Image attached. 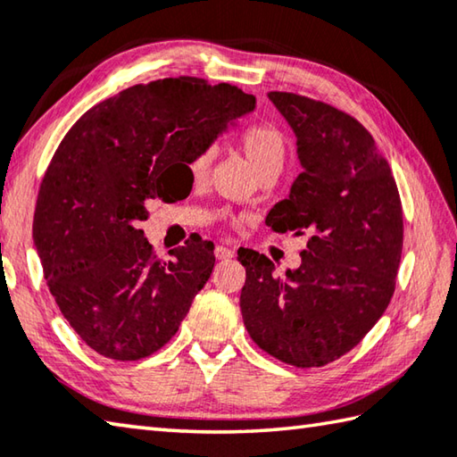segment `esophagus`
<instances>
[{
    "mask_svg": "<svg viewBox=\"0 0 457 457\" xmlns=\"http://www.w3.org/2000/svg\"><path fill=\"white\" fill-rule=\"evenodd\" d=\"M213 253H216V257L221 259V262H228V259L234 257V252H231V249L226 247V245H218L216 252H213Z\"/></svg>",
    "mask_w": 457,
    "mask_h": 457,
    "instance_id": "34e87169",
    "label": "esophagus"
}]
</instances>
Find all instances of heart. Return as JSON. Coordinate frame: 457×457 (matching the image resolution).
Returning <instances> with one entry per match:
<instances>
[{
    "label": "heart",
    "mask_w": 457,
    "mask_h": 457,
    "mask_svg": "<svg viewBox=\"0 0 457 457\" xmlns=\"http://www.w3.org/2000/svg\"><path fill=\"white\" fill-rule=\"evenodd\" d=\"M239 148L249 164L255 170L257 178L277 176L283 170L287 158V140L285 134L273 122H252L239 132ZM213 154L210 150L202 152L190 162V174L195 182L204 180L210 172Z\"/></svg>",
    "instance_id": "1"
}]
</instances>
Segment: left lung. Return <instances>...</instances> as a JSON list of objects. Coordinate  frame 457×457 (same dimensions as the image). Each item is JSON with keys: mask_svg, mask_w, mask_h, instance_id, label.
I'll use <instances>...</instances> for the list:
<instances>
[{"mask_svg": "<svg viewBox=\"0 0 457 457\" xmlns=\"http://www.w3.org/2000/svg\"><path fill=\"white\" fill-rule=\"evenodd\" d=\"M297 138L303 172L265 223L307 236L301 265L275 275L263 253L237 252L245 267L239 307L253 343L281 362L325 366L359 345L386 311L402 255V204L370 132L335 106L270 93Z\"/></svg>", "mask_w": 457, "mask_h": 457, "instance_id": "left-lung-1", "label": "left lung"}]
</instances>
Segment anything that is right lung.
Returning a JSON list of instances; mask_svg holds the SVG:
<instances>
[{
	"instance_id": "1",
	"label": "right lung",
	"mask_w": 457,
	"mask_h": 457,
	"mask_svg": "<svg viewBox=\"0 0 457 457\" xmlns=\"http://www.w3.org/2000/svg\"><path fill=\"white\" fill-rule=\"evenodd\" d=\"M255 96L204 79H158L95 104L45 172L33 244L62 317L95 353L138 361L176 335L210 279L213 244L156 259L138 229L152 200L174 202L208 150Z\"/></svg>"
}]
</instances>
